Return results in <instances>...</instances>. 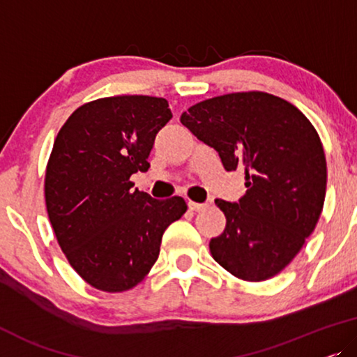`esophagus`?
I'll return each mask as SVG.
<instances>
[{
  "label": "esophagus",
  "mask_w": 357,
  "mask_h": 357,
  "mask_svg": "<svg viewBox=\"0 0 357 357\" xmlns=\"http://www.w3.org/2000/svg\"><path fill=\"white\" fill-rule=\"evenodd\" d=\"M188 207L190 210H194V212H202V210H205V208L208 207V204H197V202H192V200H189Z\"/></svg>",
  "instance_id": "esophagus-1"
}]
</instances>
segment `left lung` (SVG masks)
Masks as SVG:
<instances>
[{
    "mask_svg": "<svg viewBox=\"0 0 357 357\" xmlns=\"http://www.w3.org/2000/svg\"><path fill=\"white\" fill-rule=\"evenodd\" d=\"M181 123L217 150L227 172L245 169L244 197L215 200L227 228L210 241L212 257L244 281L278 275L324 208L327 160L312 123L286 100L255 90L195 103Z\"/></svg>",
    "mask_w": 357,
    "mask_h": 357,
    "instance_id": "obj_1",
    "label": "left lung"
}]
</instances>
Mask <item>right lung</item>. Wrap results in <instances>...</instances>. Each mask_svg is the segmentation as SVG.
Listing matches in <instances>:
<instances>
[{
  "instance_id": "add662e5",
  "label": "right lung",
  "mask_w": 357,
  "mask_h": 357,
  "mask_svg": "<svg viewBox=\"0 0 357 357\" xmlns=\"http://www.w3.org/2000/svg\"><path fill=\"white\" fill-rule=\"evenodd\" d=\"M172 118L165 98H98L54 139L45 172L50 223L71 267L100 291L121 293L147 277L165 229L188 210L183 197L152 199L130 181L149 169L155 135Z\"/></svg>"
}]
</instances>
